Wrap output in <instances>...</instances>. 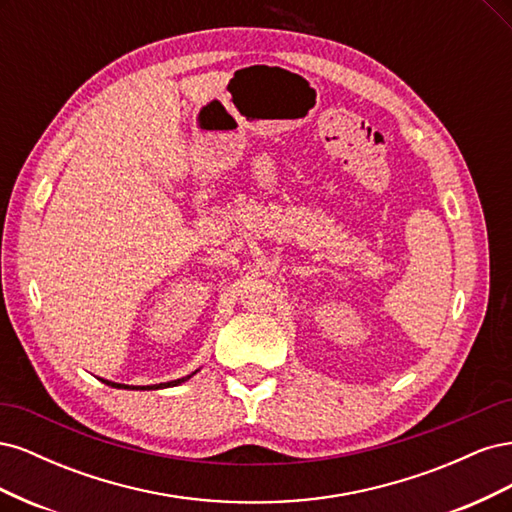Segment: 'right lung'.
Wrapping results in <instances>:
<instances>
[{
  "label": "right lung",
  "mask_w": 512,
  "mask_h": 512,
  "mask_svg": "<svg viewBox=\"0 0 512 512\" xmlns=\"http://www.w3.org/2000/svg\"><path fill=\"white\" fill-rule=\"evenodd\" d=\"M198 371V369H196ZM196 371H192L190 376H185V378H177V380H170V382H160V384H151V386H130V384H119V382H111V380H102L104 384H108V386H113V389H130V391H156V389H168V386H179L181 382H185V380H190Z\"/></svg>",
  "instance_id": "1"
}]
</instances>
